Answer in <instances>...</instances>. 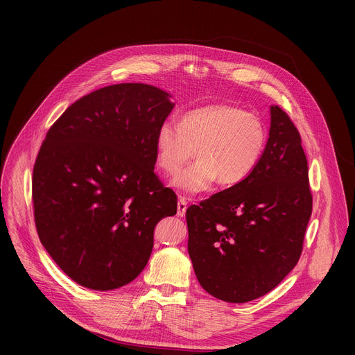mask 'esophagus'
Wrapping results in <instances>:
<instances>
[{
    "instance_id": "obj_1",
    "label": "esophagus",
    "mask_w": 355,
    "mask_h": 355,
    "mask_svg": "<svg viewBox=\"0 0 355 355\" xmlns=\"http://www.w3.org/2000/svg\"><path fill=\"white\" fill-rule=\"evenodd\" d=\"M185 211H187V200H185L184 197H180L178 204H177V214L180 217H182V216H185Z\"/></svg>"
}]
</instances>
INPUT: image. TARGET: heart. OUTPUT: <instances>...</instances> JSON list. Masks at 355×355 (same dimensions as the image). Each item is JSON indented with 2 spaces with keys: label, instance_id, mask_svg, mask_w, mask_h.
<instances>
[{
  "label": "heart",
  "instance_id": "obj_1",
  "mask_svg": "<svg viewBox=\"0 0 355 355\" xmlns=\"http://www.w3.org/2000/svg\"><path fill=\"white\" fill-rule=\"evenodd\" d=\"M266 146V129L256 115L233 105L214 103L185 112L180 126L164 122L155 135L157 164L177 174L196 151L199 161L178 174L173 184L184 194L209 190L218 180L234 185L257 166Z\"/></svg>",
  "mask_w": 355,
  "mask_h": 355
}]
</instances>
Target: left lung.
I'll return each mask as SVG.
<instances>
[{
  "label": "left lung",
  "instance_id": "obj_1",
  "mask_svg": "<svg viewBox=\"0 0 355 355\" xmlns=\"http://www.w3.org/2000/svg\"><path fill=\"white\" fill-rule=\"evenodd\" d=\"M301 142L286 112L270 106L269 138L254 171L187 209L193 268L202 289L217 300H257L300 260L312 213Z\"/></svg>",
  "mask_w": 355,
  "mask_h": 355
}]
</instances>
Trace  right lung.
Listing matches in <instances>:
<instances>
[{
    "mask_svg": "<svg viewBox=\"0 0 355 355\" xmlns=\"http://www.w3.org/2000/svg\"><path fill=\"white\" fill-rule=\"evenodd\" d=\"M171 95L112 85L70 105L49 129L33 170L35 229L74 282L118 289L144 270L157 223L177 213L154 166L157 129Z\"/></svg>",
    "mask_w": 355,
    "mask_h": 355,
    "instance_id": "1",
    "label": "right lung"
}]
</instances>
